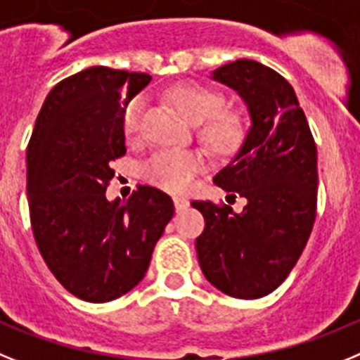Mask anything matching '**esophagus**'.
Segmentation results:
<instances>
[{"label":"esophagus","instance_id":"1","mask_svg":"<svg viewBox=\"0 0 360 360\" xmlns=\"http://www.w3.org/2000/svg\"><path fill=\"white\" fill-rule=\"evenodd\" d=\"M174 205H176V210L181 212V210H184V208H186L190 202L186 198H174Z\"/></svg>","mask_w":360,"mask_h":360}]
</instances>
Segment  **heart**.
I'll list each match as a JSON object with an SVG mask.
<instances>
[{
  "label": "heart",
  "mask_w": 360,
  "mask_h": 360,
  "mask_svg": "<svg viewBox=\"0 0 360 360\" xmlns=\"http://www.w3.org/2000/svg\"><path fill=\"white\" fill-rule=\"evenodd\" d=\"M168 98L190 121L201 123V136L217 152H233L243 141V123L232 112H223L224 96L199 83H181L168 90ZM143 101L132 99L123 110V134L128 139L141 132ZM205 168V155L190 148H159L141 162V176L167 192H184Z\"/></svg>",
  "instance_id": "1"
}]
</instances>
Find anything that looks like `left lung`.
<instances>
[{
	"mask_svg": "<svg viewBox=\"0 0 360 360\" xmlns=\"http://www.w3.org/2000/svg\"><path fill=\"white\" fill-rule=\"evenodd\" d=\"M214 79L248 106L252 127L214 183L246 199L232 206L192 201L205 217L195 239L199 266L215 288L236 299L274 292L301 257L317 215V146L292 85L270 67L237 59Z\"/></svg>",
	"mask_w": 360,
	"mask_h": 360,
	"instance_id": "obj_1",
	"label": "left lung"
}]
</instances>
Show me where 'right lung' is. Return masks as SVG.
Returning a JSON list of instances; mask_svg holds the SVG:
<instances>
[{"mask_svg": "<svg viewBox=\"0 0 360 360\" xmlns=\"http://www.w3.org/2000/svg\"><path fill=\"white\" fill-rule=\"evenodd\" d=\"M152 77L92 67L59 81L27 146L30 226L43 261L72 295L114 301L139 284L174 215L170 195L137 184L106 201L112 161L127 154L123 110Z\"/></svg>", "mask_w": 360, "mask_h": 360, "instance_id": "1", "label": "right lung"}]
</instances>
